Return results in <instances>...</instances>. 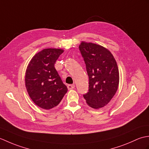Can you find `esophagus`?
Here are the masks:
<instances>
[{
  "label": "esophagus",
  "instance_id": "obj_1",
  "mask_svg": "<svg viewBox=\"0 0 149 149\" xmlns=\"http://www.w3.org/2000/svg\"><path fill=\"white\" fill-rule=\"evenodd\" d=\"M67 88H68V89L69 90H72V89H74V88H75V85L74 84H68V86H67Z\"/></svg>",
  "mask_w": 149,
  "mask_h": 149
}]
</instances>
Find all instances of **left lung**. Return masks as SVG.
Segmentation results:
<instances>
[{
	"mask_svg": "<svg viewBox=\"0 0 149 149\" xmlns=\"http://www.w3.org/2000/svg\"><path fill=\"white\" fill-rule=\"evenodd\" d=\"M89 77V90L83 95L90 107L99 109L115 95L119 84V71L109 50L95 43L82 42L79 47Z\"/></svg>",
	"mask_w": 149,
	"mask_h": 149,
	"instance_id": "1",
	"label": "left lung"
}]
</instances>
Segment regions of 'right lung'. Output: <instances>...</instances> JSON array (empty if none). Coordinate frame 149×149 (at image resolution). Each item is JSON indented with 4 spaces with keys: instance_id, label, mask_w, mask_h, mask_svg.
Instances as JSON below:
<instances>
[{
    "instance_id": "right-lung-1",
    "label": "right lung",
    "mask_w": 149,
    "mask_h": 149,
    "mask_svg": "<svg viewBox=\"0 0 149 149\" xmlns=\"http://www.w3.org/2000/svg\"><path fill=\"white\" fill-rule=\"evenodd\" d=\"M63 52L59 49H45L33 56L27 66L25 77L27 91L34 103L42 109L58 106L68 91L54 67Z\"/></svg>"
}]
</instances>
